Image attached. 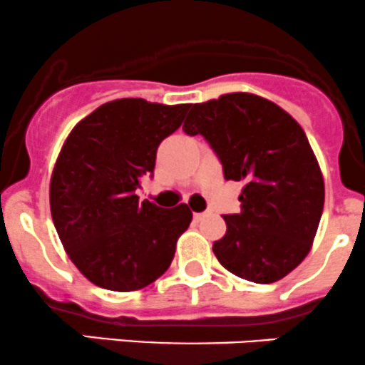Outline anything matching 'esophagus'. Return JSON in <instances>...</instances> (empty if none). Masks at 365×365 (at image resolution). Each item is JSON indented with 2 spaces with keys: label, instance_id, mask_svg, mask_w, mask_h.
<instances>
[{
  "label": "esophagus",
  "instance_id": "esophagus-1",
  "mask_svg": "<svg viewBox=\"0 0 365 365\" xmlns=\"http://www.w3.org/2000/svg\"><path fill=\"white\" fill-rule=\"evenodd\" d=\"M205 216V212H193V220L195 222H200L202 218H204Z\"/></svg>",
  "mask_w": 365,
  "mask_h": 365
}]
</instances>
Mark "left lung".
<instances>
[{
    "label": "left lung",
    "mask_w": 365,
    "mask_h": 365,
    "mask_svg": "<svg viewBox=\"0 0 365 365\" xmlns=\"http://www.w3.org/2000/svg\"><path fill=\"white\" fill-rule=\"evenodd\" d=\"M182 129L202 135L227 181H243L241 212L225 215L212 243L220 264L255 284L284 279L307 257L319 227L324 181L302 125L272 101L248 92L191 104Z\"/></svg>",
    "instance_id": "left-lung-1"
}]
</instances>
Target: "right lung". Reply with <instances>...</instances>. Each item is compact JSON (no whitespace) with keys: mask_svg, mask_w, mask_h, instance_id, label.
<instances>
[{"mask_svg":"<svg viewBox=\"0 0 365 365\" xmlns=\"http://www.w3.org/2000/svg\"><path fill=\"white\" fill-rule=\"evenodd\" d=\"M187 110L115 99L79 120L63 142L49 184L53 223L76 268L103 289L129 293L160 279L190 227L186 204L161 209L136 195L154 172L160 143Z\"/></svg>","mask_w":365,"mask_h":365,"instance_id":"add662e5","label":"right lung"}]
</instances>
